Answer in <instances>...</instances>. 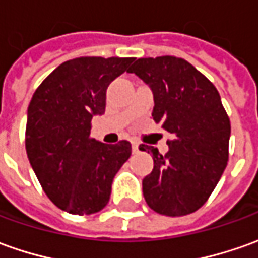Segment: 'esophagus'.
Masks as SVG:
<instances>
[{
  "label": "esophagus",
  "mask_w": 258,
  "mask_h": 258,
  "mask_svg": "<svg viewBox=\"0 0 258 258\" xmlns=\"http://www.w3.org/2000/svg\"><path fill=\"white\" fill-rule=\"evenodd\" d=\"M133 152H138V143L133 141Z\"/></svg>",
  "instance_id": "34e87169"
}]
</instances>
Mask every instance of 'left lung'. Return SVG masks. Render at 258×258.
Instances as JSON below:
<instances>
[{"instance_id": "8db88e82", "label": "left lung", "mask_w": 258, "mask_h": 258, "mask_svg": "<svg viewBox=\"0 0 258 258\" xmlns=\"http://www.w3.org/2000/svg\"><path fill=\"white\" fill-rule=\"evenodd\" d=\"M154 93V121L171 134L165 155L152 154L154 169L143 194L154 212L185 216L201 209L216 188L229 159L230 120L215 85L188 60L176 56L141 57L127 70Z\"/></svg>"}]
</instances>
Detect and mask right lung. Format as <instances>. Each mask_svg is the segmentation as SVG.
Listing matches in <instances>:
<instances>
[{"instance_id": "add662e5", "label": "right lung", "mask_w": 258, "mask_h": 258, "mask_svg": "<svg viewBox=\"0 0 258 258\" xmlns=\"http://www.w3.org/2000/svg\"><path fill=\"white\" fill-rule=\"evenodd\" d=\"M134 57L80 56L59 64L35 90L28 107L25 148L43 192L59 209L93 215L111 195L115 173L131 155L90 137L93 115L106 110V90Z\"/></svg>"}]
</instances>
